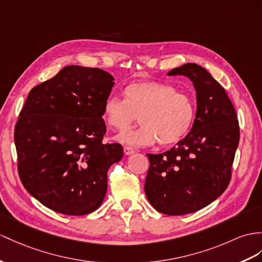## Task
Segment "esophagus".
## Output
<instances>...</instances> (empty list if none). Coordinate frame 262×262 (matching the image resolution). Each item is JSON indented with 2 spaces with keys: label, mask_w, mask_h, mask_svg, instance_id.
Here are the masks:
<instances>
[{
  "label": "esophagus",
  "mask_w": 262,
  "mask_h": 262,
  "mask_svg": "<svg viewBox=\"0 0 262 262\" xmlns=\"http://www.w3.org/2000/svg\"><path fill=\"white\" fill-rule=\"evenodd\" d=\"M123 151H124V153L126 156H130V155H133V153H135L136 151L133 150L132 148H130V146H124L123 148Z\"/></svg>",
  "instance_id": "esophagus-1"
}]
</instances>
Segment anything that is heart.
<instances>
[{"instance_id":"b5f03b06","label":"heart","mask_w":262,"mask_h":262,"mask_svg":"<svg viewBox=\"0 0 262 262\" xmlns=\"http://www.w3.org/2000/svg\"><path fill=\"white\" fill-rule=\"evenodd\" d=\"M123 98H107L102 118L111 129L124 131L139 117L141 127L121 133L117 141L131 146L158 143L171 146L188 136L195 119L192 95L169 83L136 81L123 89Z\"/></svg>"}]
</instances>
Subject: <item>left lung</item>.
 I'll use <instances>...</instances> for the list:
<instances>
[{"label":"left lung","instance_id":"left-lung-1","mask_svg":"<svg viewBox=\"0 0 262 262\" xmlns=\"http://www.w3.org/2000/svg\"><path fill=\"white\" fill-rule=\"evenodd\" d=\"M168 75H184L196 97L194 123L188 136L169 151L150 155L144 191L151 206L168 215L192 213L220 196L231 179L239 144L234 107L205 68L186 63Z\"/></svg>","mask_w":262,"mask_h":262}]
</instances>
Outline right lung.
Here are the masks:
<instances>
[{
    "instance_id": "obj_1",
    "label": "right lung",
    "mask_w": 262,
    "mask_h": 262,
    "mask_svg": "<svg viewBox=\"0 0 262 262\" xmlns=\"http://www.w3.org/2000/svg\"><path fill=\"white\" fill-rule=\"evenodd\" d=\"M114 78L98 68L68 66L30 91L14 142L28 192L55 212L83 215L103 201L106 172L122 145L102 143V109Z\"/></svg>"
}]
</instances>
